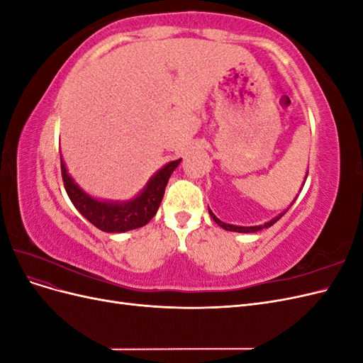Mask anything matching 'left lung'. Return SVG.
Masks as SVG:
<instances>
[{"instance_id":"8db88e82","label":"left lung","mask_w":363,"mask_h":363,"mask_svg":"<svg viewBox=\"0 0 363 363\" xmlns=\"http://www.w3.org/2000/svg\"><path fill=\"white\" fill-rule=\"evenodd\" d=\"M306 179H307V174H306ZM295 201V200H294ZM294 201H292V204H294ZM291 204V206H292ZM289 211V207L286 208V211L284 212H281L279 216H276V218H272L271 221H268V223H265V224H262V225H252V227H240V225H233V224H227V223H223L221 219H218L215 215H213V212L211 211V208H208V213H211V216H212V219L213 221L219 225V227H223L224 230H228V232H238V233H256V232H259V230H263V228H268V227H271L272 224H276L279 219L286 213Z\"/></svg>"}]
</instances>
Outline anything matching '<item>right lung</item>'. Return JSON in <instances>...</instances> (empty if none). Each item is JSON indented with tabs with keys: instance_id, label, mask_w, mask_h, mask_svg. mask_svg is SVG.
<instances>
[{
	"instance_id": "add662e5",
	"label": "right lung",
	"mask_w": 363,
	"mask_h": 363,
	"mask_svg": "<svg viewBox=\"0 0 363 363\" xmlns=\"http://www.w3.org/2000/svg\"><path fill=\"white\" fill-rule=\"evenodd\" d=\"M179 160H172L159 169L139 195L128 201H101L86 194L77 184L65 167L60 156L63 184L69 200L87 221L106 233H124L148 224L156 215L162 203L164 188L174 169L179 167Z\"/></svg>"
}]
</instances>
